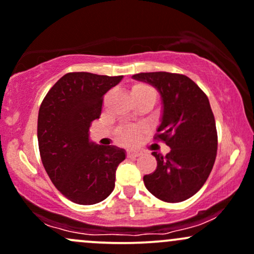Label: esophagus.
Returning a JSON list of instances; mask_svg holds the SVG:
<instances>
[{"instance_id":"obj_1","label":"esophagus","mask_w":254,"mask_h":254,"mask_svg":"<svg viewBox=\"0 0 254 254\" xmlns=\"http://www.w3.org/2000/svg\"><path fill=\"white\" fill-rule=\"evenodd\" d=\"M127 156L129 157V158H135V157H138V156H140V152H138V151H135V149H127Z\"/></svg>"}]
</instances>
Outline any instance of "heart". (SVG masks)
Masks as SVG:
<instances>
[{"instance_id": "1", "label": "heart", "mask_w": 254, "mask_h": 254, "mask_svg": "<svg viewBox=\"0 0 254 254\" xmlns=\"http://www.w3.org/2000/svg\"><path fill=\"white\" fill-rule=\"evenodd\" d=\"M131 95L135 98V101L152 100L156 102L157 92L152 86L143 82H137L134 84L131 87ZM145 132V129L141 127H124L118 131V141L127 146H134L140 141L141 136Z\"/></svg>"}]
</instances>
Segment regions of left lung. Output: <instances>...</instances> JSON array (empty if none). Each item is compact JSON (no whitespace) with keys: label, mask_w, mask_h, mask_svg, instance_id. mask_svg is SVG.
<instances>
[{"label":"left lung","mask_w":254,"mask_h":254,"mask_svg":"<svg viewBox=\"0 0 254 254\" xmlns=\"http://www.w3.org/2000/svg\"><path fill=\"white\" fill-rule=\"evenodd\" d=\"M132 78L161 93L163 113L154 138L170 147L165 156L152 152L157 168L143 176L146 189L161 201H185L204 185L217 157L218 135L209 100L183 74L154 71Z\"/></svg>","instance_id":"8db88e82"}]
</instances>
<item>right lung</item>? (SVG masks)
Here are the masks:
<instances>
[{
  "label": "right lung",
  "mask_w": 254,
  "mask_h": 254,
  "mask_svg": "<svg viewBox=\"0 0 254 254\" xmlns=\"http://www.w3.org/2000/svg\"><path fill=\"white\" fill-rule=\"evenodd\" d=\"M123 75L68 73L45 96L37 118V141L45 170L57 190L78 204L106 199L116 185L125 151L95 145L89 127L98 119L103 96Z\"/></svg>",
  "instance_id": "1"
}]
</instances>
